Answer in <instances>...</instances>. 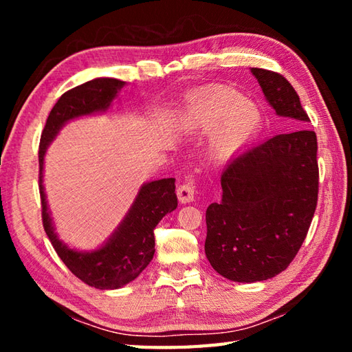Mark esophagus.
I'll return each mask as SVG.
<instances>
[{
  "label": "esophagus",
  "instance_id": "obj_1",
  "mask_svg": "<svg viewBox=\"0 0 352 352\" xmlns=\"http://www.w3.org/2000/svg\"><path fill=\"white\" fill-rule=\"evenodd\" d=\"M177 197L183 204L192 203L193 198H195V178H193V175L186 177L184 182L178 186Z\"/></svg>",
  "mask_w": 352,
  "mask_h": 352
}]
</instances>
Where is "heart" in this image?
Returning a JSON list of instances; mask_svg holds the SVG:
<instances>
[{
	"label": "heart",
	"instance_id": "b5f03b06",
	"mask_svg": "<svg viewBox=\"0 0 352 352\" xmlns=\"http://www.w3.org/2000/svg\"><path fill=\"white\" fill-rule=\"evenodd\" d=\"M227 116L226 130L218 153L227 157L251 140L261 125V110L231 87H222L207 95L197 106V118L207 129H213Z\"/></svg>",
	"mask_w": 352,
	"mask_h": 352
}]
</instances>
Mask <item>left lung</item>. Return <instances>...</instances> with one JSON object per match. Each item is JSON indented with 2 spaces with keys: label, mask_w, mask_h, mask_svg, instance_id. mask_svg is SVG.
<instances>
[{
  "label": "left lung",
  "mask_w": 352,
  "mask_h": 352,
  "mask_svg": "<svg viewBox=\"0 0 352 352\" xmlns=\"http://www.w3.org/2000/svg\"><path fill=\"white\" fill-rule=\"evenodd\" d=\"M276 115L310 122L300 96L281 74L251 68ZM316 133L301 129L251 146L221 175L222 199L207 207L206 256L237 283L263 281L300 251L318 204Z\"/></svg>",
  "instance_id": "left-lung-1"
}]
</instances>
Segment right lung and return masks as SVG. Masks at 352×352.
I'll return each instance as SVG.
<instances>
[{"mask_svg":"<svg viewBox=\"0 0 352 352\" xmlns=\"http://www.w3.org/2000/svg\"><path fill=\"white\" fill-rule=\"evenodd\" d=\"M124 86L125 81L116 78H95L65 92L50 111L39 145V192L45 233L69 271L89 286L101 290L125 286L138 278L153 260L154 228L163 216L175 210L178 204L175 178L145 183L109 241L95 251H77L58 241L54 233L42 184L43 159L47 148L66 122L106 111Z\"/></svg>","mask_w":352,"mask_h":352,"instance_id":"1","label":"right lung"}]
</instances>
